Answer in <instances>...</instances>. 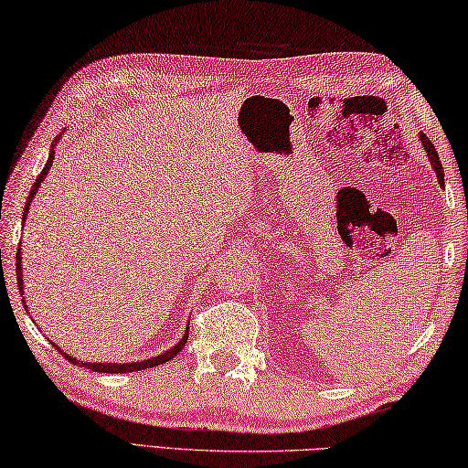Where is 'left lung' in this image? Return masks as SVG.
I'll return each instance as SVG.
<instances>
[{"mask_svg":"<svg viewBox=\"0 0 468 468\" xmlns=\"http://www.w3.org/2000/svg\"><path fill=\"white\" fill-rule=\"evenodd\" d=\"M419 141H420V144H423V149H425L427 157H429V164H431V167L435 170V176H438V182H440V184H443V167H441V162H440L438 151H435V147L431 144V141H429L423 133L419 134Z\"/></svg>","mask_w":468,"mask_h":468,"instance_id":"1","label":"left lung"}]
</instances>
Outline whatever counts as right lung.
<instances>
[{
  "instance_id": "obj_1",
  "label": "right lung",
  "mask_w": 468,
  "mask_h": 468,
  "mask_svg": "<svg viewBox=\"0 0 468 468\" xmlns=\"http://www.w3.org/2000/svg\"><path fill=\"white\" fill-rule=\"evenodd\" d=\"M59 136H61V134H58L56 139H53L51 149H49L48 164H45L43 172L39 174V178L35 180L33 188H30V195H28L27 205H25V213H22V228H25V221H27V216H28L30 203H33V197L37 195V190H39L41 182H43L45 178H48V172H49V167H51V164H53V157H56V151H53V149H56ZM16 278H18L16 282H18L20 294H25V292H22V288H25V275H22V250H20V247H18V250H16ZM22 303H25V306H27V301H22ZM27 311H28V309H27ZM186 340H188V327L184 329V335L180 338V342L176 344V346L167 348L165 352H162V355H157V356L144 358V361H139V363H84V361H79V358H74V356L68 355V352H64L59 346H56V344H53V342H51V344L61 352V355L66 356V361H70V363H74V365L79 363L80 367H87V369H93V371H99V373H133V371L149 369V367H157V365H164V363H167V361H172V358H174L176 355H178V352L184 348V344H186Z\"/></svg>"
}]
</instances>
